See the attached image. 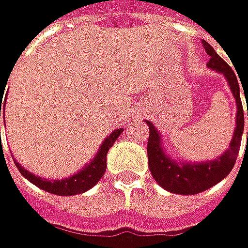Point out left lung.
Segmentation results:
<instances>
[{
  "label": "left lung",
  "instance_id": "8db88e82",
  "mask_svg": "<svg viewBox=\"0 0 248 248\" xmlns=\"http://www.w3.org/2000/svg\"><path fill=\"white\" fill-rule=\"evenodd\" d=\"M202 45L206 53L211 56L208 62V68L215 69L217 72L222 74L227 78L228 85L234 94V98L237 103V117H235L237 125H235V131H234V137L231 140L230 148L217 160H212L209 163L208 161L206 163H185V161L177 163L176 160H171L164 153L163 144H161V135L158 134V131L154 128V125L150 120H145L150 128L147 153H148V166H150L151 174L154 180L163 189L176 195H196V193L205 192L230 174V171L232 170L235 164L240 145H241V137L244 131V114L247 113L248 116V103L247 110H243L237 74L215 52V49L208 42L202 40ZM244 94H246V90H244Z\"/></svg>",
  "mask_w": 248,
  "mask_h": 248
}]
</instances>
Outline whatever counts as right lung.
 I'll list each match as a JSON object with an SVG mask.
<instances>
[{
  "label": "right lung",
  "instance_id": "1",
  "mask_svg": "<svg viewBox=\"0 0 248 248\" xmlns=\"http://www.w3.org/2000/svg\"><path fill=\"white\" fill-rule=\"evenodd\" d=\"M1 95H2V90H1ZM2 98L0 100V116L1 113H4V104ZM123 132V128H119L116 131H113L101 144L97 155L93 158V161L88 163V166H85L82 170H79L77 174L62 179V180H46V179H40L37 176H34L33 173L27 171L26 169H23L16 160V166L18 169V171L29 180L31 182L34 186L40 187L45 192L53 193V195H59V196H72V195H79L87 192L88 189H91L104 174L106 171V160H107V153L110 150V147L114 144V141L117 140V137ZM1 137V134H0ZM1 144V140H0Z\"/></svg>",
  "mask_w": 248,
  "mask_h": 248
}]
</instances>
